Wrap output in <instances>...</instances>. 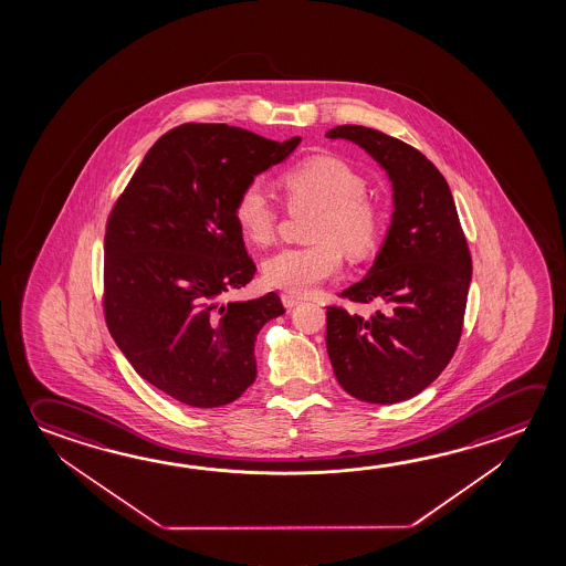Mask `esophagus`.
I'll return each instance as SVG.
<instances>
[{
	"label": "esophagus",
	"instance_id": "1",
	"mask_svg": "<svg viewBox=\"0 0 566 566\" xmlns=\"http://www.w3.org/2000/svg\"><path fill=\"white\" fill-rule=\"evenodd\" d=\"M302 302V297L292 296V294H282V304L286 310H292V307H296L297 304Z\"/></svg>",
	"mask_w": 566,
	"mask_h": 566
}]
</instances>
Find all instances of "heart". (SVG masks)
Masks as SVG:
<instances>
[{
    "mask_svg": "<svg viewBox=\"0 0 566 566\" xmlns=\"http://www.w3.org/2000/svg\"><path fill=\"white\" fill-rule=\"evenodd\" d=\"M282 186L292 207L315 209L307 232L314 242L274 252L264 260L262 274L270 286L307 296L342 272V249L353 259L369 254L379 241L382 221L377 205L365 197L363 177L334 156L307 159L282 177ZM232 214L254 244L274 239L279 211L256 181L242 187Z\"/></svg>",
    "mask_w": 566,
    "mask_h": 566,
    "instance_id": "obj_1",
    "label": "heart"
}]
</instances>
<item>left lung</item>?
<instances>
[{"label": "left lung", "instance_id": "left-lung-1", "mask_svg": "<svg viewBox=\"0 0 566 566\" xmlns=\"http://www.w3.org/2000/svg\"><path fill=\"white\" fill-rule=\"evenodd\" d=\"M389 177L392 217L365 279L343 290L352 302H385L371 317L327 307L325 345L335 379L355 399L395 405L427 389L452 359L472 256L444 176L418 149L365 126H337Z\"/></svg>", "mask_w": 566, "mask_h": 566}]
</instances>
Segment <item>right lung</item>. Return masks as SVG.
I'll use <instances>...</instances> for the list:
<instances>
[{"mask_svg":"<svg viewBox=\"0 0 566 566\" xmlns=\"http://www.w3.org/2000/svg\"><path fill=\"white\" fill-rule=\"evenodd\" d=\"M227 124H184L149 148L104 237V315L142 379L195 408L239 399L256 379L254 342L284 314L279 294L223 302L256 266L232 207L297 148Z\"/></svg>","mask_w":566,"mask_h":566,"instance_id":"right-lung-1","label":"right lung"}]
</instances>
